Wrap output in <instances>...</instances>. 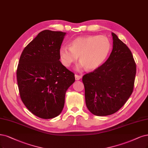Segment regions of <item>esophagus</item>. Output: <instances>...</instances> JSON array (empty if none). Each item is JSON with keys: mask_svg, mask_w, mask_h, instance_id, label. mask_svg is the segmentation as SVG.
Instances as JSON below:
<instances>
[{"mask_svg": "<svg viewBox=\"0 0 148 148\" xmlns=\"http://www.w3.org/2000/svg\"><path fill=\"white\" fill-rule=\"evenodd\" d=\"M75 79H76V80H79V79H80L81 78H82V76L75 74Z\"/></svg>", "mask_w": 148, "mask_h": 148, "instance_id": "1", "label": "esophagus"}]
</instances>
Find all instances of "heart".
Instances as JSON below:
<instances>
[{
	"label": "heart",
	"instance_id": "1",
	"mask_svg": "<svg viewBox=\"0 0 148 148\" xmlns=\"http://www.w3.org/2000/svg\"><path fill=\"white\" fill-rule=\"evenodd\" d=\"M111 49L109 38L104 35H88L75 38L70 48L62 46L59 49L61 62L69 67L79 57V67L88 70L100 67L108 58Z\"/></svg>",
	"mask_w": 148,
	"mask_h": 148
}]
</instances>
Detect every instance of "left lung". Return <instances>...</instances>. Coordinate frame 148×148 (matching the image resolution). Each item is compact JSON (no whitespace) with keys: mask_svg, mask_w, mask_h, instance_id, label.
<instances>
[{"mask_svg":"<svg viewBox=\"0 0 148 148\" xmlns=\"http://www.w3.org/2000/svg\"><path fill=\"white\" fill-rule=\"evenodd\" d=\"M112 36L113 48L108 59L82 79L86 106L95 116L114 114L134 90L136 66L133 55L114 33Z\"/></svg>","mask_w":148,"mask_h":148,"instance_id":"obj_1","label":"left lung"}]
</instances>
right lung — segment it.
Masks as SVG:
<instances>
[{
	"label": "right lung",
	"instance_id": "add662e5",
	"mask_svg": "<svg viewBox=\"0 0 148 148\" xmlns=\"http://www.w3.org/2000/svg\"><path fill=\"white\" fill-rule=\"evenodd\" d=\"M65 32L45 30L25 47L16 70L21 100L32 114L51 119L62 112L75 74L59 60Z\"/></svg>",
	"mask_w": 148,
	"mask_h": 148
}]
</instances>
